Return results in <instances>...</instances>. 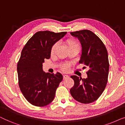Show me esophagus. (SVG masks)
I'll use <instances>...</instances> for the list:
<instances>
[{
	"mask_svg": "<svg viewBox=\"0 0 125 125\" xmlns=\"http://www.w3.org/2000/svg\"><path fill=\"white\" fill-rule=\"evenodd\" d=\"M69 78V76H68V75L66 74L63 75V78H64V79H66V78Z\"/></svg>",
	"mask_w": 125,
	"mask_h": 125,
	"instance_id": "esophagus-1",
	"label": "esophagus"
}]
</instances>
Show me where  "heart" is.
Wrapping results in <instances>:
<instances>
[{
    "instance_id": "b5f03b06",
    "label": "heart",
    "mask_w": 125,
    "mask_h": 125,
    "mask_svg": "<svg viewBox=\"0 0 125 125\" xmlns=\"http://www.w3.org/2000/svg\"><path fill=\"white\" fill-rule=\"evenodd\" d=\"M66 44H68V46L69 48L72 47H76L80 48L79 42H78L77 40H75V39H68V40H67V41H66ZM57 46H58L57 42H56V43H54L53 45L52 48H51V54H53L54 53ZM69 66L70 65L69 64H64L61 65V68L64 71H68V69H69Z\"/></svg>"
}]
</instances>
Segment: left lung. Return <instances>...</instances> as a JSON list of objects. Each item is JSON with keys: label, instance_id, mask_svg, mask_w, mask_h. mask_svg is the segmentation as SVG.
Listing matches in <instances>:
<instances>
[{"label": "left lung", "instance_id": "left-lung-1", "mask_svg": "<svg viewBox=\"0 0 125 125\" xmlns=\"http://www.w3.org/2000/svg\"><path fill=\"white\" fill-rule=\"evenodd\" d=\"M81 42L82 52L79 64L87 68L88 77L71 76L74 84L70 90L73 98L83 104L92 103L98 99L107 83L109 63L108 54L102 40L89 30L71 32Z\"/></svg>", "mask_w": 125, "mask_h": 125}]
</instances>
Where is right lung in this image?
I'll return each mask as SVG.
<instances>
[{
    "label": "right lung",
    "instance_id": "1",
    "mask_svg": "<svg viewBox=\"0 0 125 125\" xmlns=\"http://www.w3.org/2000/svg\"><path fill=\"white\" fill-rule=\"evenodd\" d=\"M66 32L54 33L45 31L33 35L24 47L18 63L19 85L25 99L36 106H44L52 102L62 75L44 72L42 63L51 57L53 45Z\"/></svg>",
    "mask_w": 125,
    "mask_h": 125
}]
</instances>
